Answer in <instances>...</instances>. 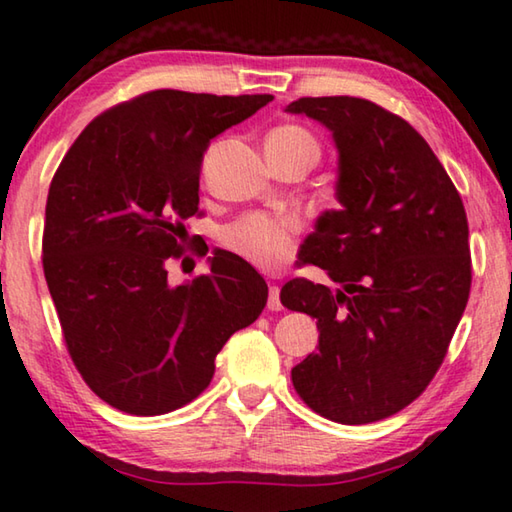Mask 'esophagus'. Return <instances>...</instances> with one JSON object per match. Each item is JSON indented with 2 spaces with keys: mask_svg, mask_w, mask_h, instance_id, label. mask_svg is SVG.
<instances>
[{
  "mask_svg": "<svg viewBox=\"0 0 512 512\" xmlns=\"http://www.w3.org/2000/svg\"><path fill=\"white\" fill-rule=\"evenodd\" d=\"M266 307L271 309V311H280V309H282V302H280V289H277L275 284H273L271 289H268V302H266Z\"/></svg>",
  "mask_w": 512,
  "mask_h": 512,
  "instance_id": "34e87169",
  "label": "esophagus"
}]
</instances>
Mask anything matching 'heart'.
Wrapping results in <instances>:
<instances>
[{
    "label": "heart",
    "instance_id": "heart-1",
    "mask_svg": "<svg viewBox=\"0 0 512 512\" xmlns=\"http://www.w3.org/2000/svg\"><path fill=\"white\" fill-rule=\"evenodd\" d=\"M302 144L316 149V142L311 140V135H307L298 126L275 128L266 137V146H275V149H293V146ZM298 230L300 223L291 219V216L273 219V216L266 214H250L228 228L225 244L255 266L264 268V271H273V268H280L293 255Z\"/></svg>",
    "mask_w": 512,
    "mask_h": 512
}]
</instances>
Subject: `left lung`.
<instances>
[{
    "instance_id": "8db88e82",
    "label": "left lung",
    "mask_w": 512,
    "mask_h": 512,
    "mask_svg": "<svg viewBox=\"0 0 512 512\" xmlns=\"http://www.w3.org/2000/svg\"><path fill=\"white\" fill-rule=\"evenodd\" d=\"M287 112L323 124L339 153V207L300 246L339 289L298 277L280 291L320 332L291 381L327 420H384L429 386L470 298L465 207L424 137L377 103L305 97Z\"/></svg>"
}]
</instances>
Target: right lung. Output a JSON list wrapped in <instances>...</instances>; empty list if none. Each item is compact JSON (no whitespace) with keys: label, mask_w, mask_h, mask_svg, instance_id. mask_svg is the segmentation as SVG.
I'll return each mask as SVG.
<instances>
[{"label":"right lung","mask_w":512,"mask_h":512,"mask_svg":"<svg viewBox=\"0 0 512 512\" xmlns=\"http://www.w3.org/2000/svg\"><path fill=\"white\" fill-rule=\"evenodd\" d=\"M273 101L146 92L85 126L51 180L42 266L74 366L103 402L131 415L176 411L210 386L214 359L255 323L268 287L228 250L210 273L171 287L198 212L207 146Z\"/></svg>","instance_id":"right-lung-1"}]
</instances>
